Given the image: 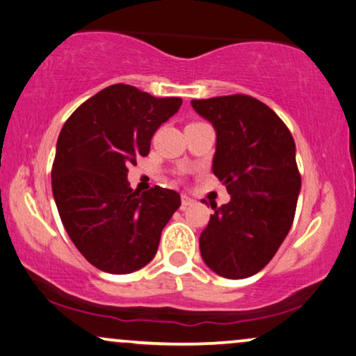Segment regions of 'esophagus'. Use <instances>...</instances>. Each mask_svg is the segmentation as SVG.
<instances>
[{
    "mask_svg": "<svg viewBox=\"0 0 356 356\" xmlns=\"http://www.w3.org/2000/svg\"><path fill=\"white\" fill-rule=\"evenodd\" d=\"M181 200H182V205H181L182 210H187L188 207H192L193 203H195V200H193V198H191L188 195H182Z\"/></svg>",
    "mask_w": 356,
    "mask_h": 356,
    "instance_id": "obj_1",
    "label": "esophagus"
}]
</instances>
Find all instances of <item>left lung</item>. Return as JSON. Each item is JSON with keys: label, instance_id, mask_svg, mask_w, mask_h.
<instances>
[{"label": "left lung", "instance_id": "obj_1", "mask_svg": "<svg viewBox=\"0 0 356 356\" xmlns=\"http://www.w3.org/2000/svg\"><path fill=\"white\" fill-rule=\"evenodd\" d=\"M192 107L215 127L213 174L231 195L226 205H211L202 257L220 277H252L293 225L301 191L295 140L272 108L245 94L193 99Z\"/></svg>", "mask_w": 356, "mask_h": 356}]
</instances>
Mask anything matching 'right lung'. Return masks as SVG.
Listing matches in <instances>:
<instances>
[{
	"label": "right lung",
	"instance_id": "obj_1",
	"mask_svg": "<svg viewBox=\"0 0 356 356\" xmlns=\"http://www.w3.org/2000/svg\"><path fill=\"white\" fill-rule=\"evenodd\" d=\"M181 97H154L113 84L83 102L65 122L51 165V191L70 239L107 273H131L151 262L161 231L181 207L177 192L156 186L140 193L129 164L149 153L154 131Z\"/></svg>",
	"mask_w": 356,
	"mask_h": 356
}]
</instances>
